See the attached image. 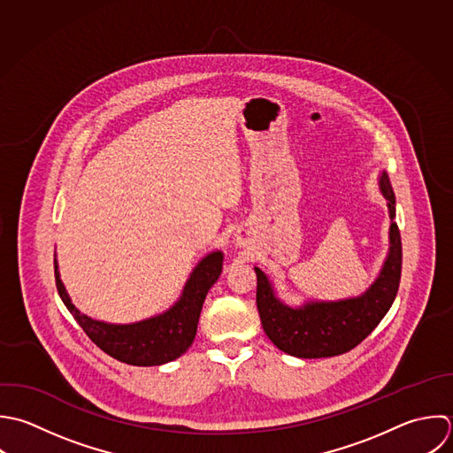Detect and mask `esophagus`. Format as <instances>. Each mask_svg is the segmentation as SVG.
I'll use <instances>...</instances> for the list:
<instances>
[{
    "label": "esophagus",
    "mask_w": 453,
    "mask_h": 453,
    "mask_svg": "<svg viewBox=\"0 0 453 453\" xmlns=\"http://www.w3.org/2000/svg\"><path fill=\"white\" fill-rule=\"evenodd\" d=\"M240 243H242V245H243V243H245V242H240Z\"/></svg>",
    "instance_id": "esophagus-1"
}]
</instances>
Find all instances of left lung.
Wrapping results in <instances>:
<instances>
[{
  "label": "left lung",
  "instance_id": "obj_1",
  "mask_svg": "<svg viewBox=\"0 0 453 453\" xmlns=\"http://www.w3.org/2000/svg\"><path fill=\"white\" fill-rule=\"evenodd\" d=\"M380 190L390 213V249L372 286L360 296L337 302H307L289 307L280 302L265 272L256 270V303L268 339L284 353L298 358H328L357 348L387 316L401 282L403 243L395 219V194L387 173Z\"/></svg>",
  "mask_w": 453,
  "mask_h": 453
}]
</instances>
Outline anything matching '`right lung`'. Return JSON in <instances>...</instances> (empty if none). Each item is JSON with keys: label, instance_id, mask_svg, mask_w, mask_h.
<instances>
[{"label": "right lung", "instance_id": "obj_1", "mask_svg": "<svg viewBox=\"0 0 453 453\" xmlns=\"http://www.w3.org/2000/svg\"><path fill=\"white\" fill-rule=\"evenodd\" d=\"M220 250L204 256L192 270L181 296L165 312L130 325H111L81 314L72 303L54 259V277L59 298L84 334L109 357L137 367H153L176 360L194 342L201 309L210 288L222 272Z\"/></svg>", "mask_w": 453, "mask_h": 453}]
</instances>
